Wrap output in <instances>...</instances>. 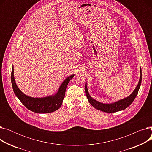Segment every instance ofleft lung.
Returning a JSON list of instances; mask_svg holds the SVG:
<instances>
[{"mask_svg":"<svg viewBox=\"0 0 152 152\" xmlns=\"http://www.w3.org/2000/svg\"><path fill=\"white\" fill-rule=\"evenodd\" d=\"M141 82H142V70L140 68V75L139 83L137 87H135L134 91L132 92V94H130V95H129L128 97L123 99L121 100H118L112 103H103L92 98L89 94L88 89H87V83H86V94L87 99H88V101L89 102L91 105L93 106L95 108L102 111H104V112H106V113H114V112H116V111L123 110L128 107L131 104V103L133 102V101L134 100L135 98L136 97L137 95L138 94L139 90L140 87Z\"/></svg>","mask_w":152,"mask_h":152,"instance_id":"left-lung-1","label":"left lung"}]
</instances>
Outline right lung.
<instances>
[{
    "label": "right lung",
    "instance_id": "1",
    "mask_svg": "<svg viewBox=\"0 0 152 152\" xmlns=\"http://www.w3.org/2000/svg\"><path fill=\"white\" fill-rule=\"evenodd\" d=\"M75 75L73 74L65 79L55 95L42 98H34L28 96L20 90L15 83L13 67L12 70L11 81L15 95L28 110L37 113H49L57 110L61 107L63 99L65 98L66 87Z\"/></svg>",
    "mask_w": 152,
    "mask_h": 152
}]
</instances>
